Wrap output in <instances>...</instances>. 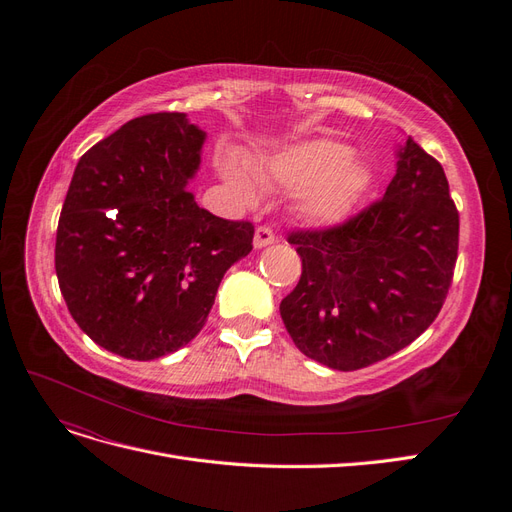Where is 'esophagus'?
<instances>
[{"label":"esophagus","mask_w":512,"mask_h":512,"mask_svg":"<svg viewBox=\"0 0 512 512\" xmlns=\"http://www.w3.org/2000/svg\"><path fill=\"white\" fill-rule=\"evenodd\" d=\"M275 241V235H273V230L269 228V226H258L256 228V235H254V245L258 247H267V245H271Z\"/></svg>","instance_id":"34e87169"}]
</instances>
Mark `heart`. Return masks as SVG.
<instances>
[{"instance_id":"b5f03b06","label":"heart","mask_w":512,"mask_h":512,"mask_svg":"<svg viewBox=\"0 0 512 512\" xmlns=\"http://www.w3.org/2000/svg\"><path fill=\"white\" fill-rule=\"evenodd\" d=\"M254 170L262 181L304 190L301 211L316 224H333L352 209L367 183L365 166L352 158L350 147L316 138L260 158ZM220 175L245 203H256L260 185L235 156L220 158Z\"/></svg>"}]
</instances>
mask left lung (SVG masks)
Wrapping results in <instances>:
<instances>
[{
	"label": "left lung",
	"instance_id": "8db88e82",
	"mask_svg": "<svg viewBox=\"0 0 512 512\" xmlns=\"http://www.w3.org/2000/svg\"><path fill=\"white\" fill-rule=\"evenodd\" d=\"M384 196L344 224L290 232L303 260L280 305L294 346L339 371L374 365L412 344L453 282L459 213L442 164L412 138Z\"/></svg>",
	"mask_w": 512,
	"mask_h": 512
}]
</instances>
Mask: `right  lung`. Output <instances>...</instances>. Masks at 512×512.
Segmentation results:
<instances>
[{"label": "right lung", "instance_id": "add662e5", "mask_svg": "<svg viewBox=\"0 0 512 512\" xmlns=\"http://www.w3.org/2000/svg\"><path fill=\"white\" fill-rule=\"evenodd\" d=\"M207 134L185 113L136 117L74 168L55 243L74 322L123 359L153 361L205 327L224 273L254 226L198 207L185 185Z\"/></svg>", "mask_w": 512, "mask_h": 512}]
</instances>
